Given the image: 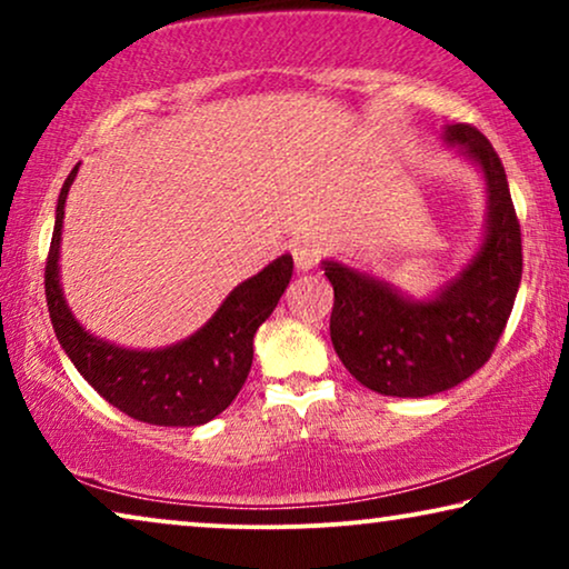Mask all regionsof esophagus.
<instances>
[{"instance_id": "esophagus-1", "label": "esophagus", "mask_w": 569, "mask_h": 569, "mask_svg": "<svg viewBox=\"0 0 569 569\" xmlns=\"http://www.w3.org/2000/svg\"><path fill=\"white\" fill-rule=\"evenodd\" d=\"M292 259H295V267L300 271H308L321 261V248L310 243V240H300V243L292 246Z\"/></svg>"}]
</instances>
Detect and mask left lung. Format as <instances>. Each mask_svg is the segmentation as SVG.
I'll return each instance as SVG.
<instances>
[{
    "label": "left lung",
    "mask_w": 569,
    "mask_h": 569,
    "mask_svg": "<svg viewBox=\"0 0 569 569\" xmlns=\"http://www.w3.org/2000/svg\"><path fill=\"white\" fill-rule=\"evenodd\" d=\"M446 139L487 181V236L469 267L438 298L417 302L376 277L323 261L333 287V349L365 388L383 396L422 399L473 376L502 337L523 274L520 222L495 147L471 123L446 127Z\"/></svg>",
    "instance_id": "8db88e82"
}]
</instances>
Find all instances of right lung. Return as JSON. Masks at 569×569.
Returning <instances> with one entry per match:
<instances>
[{"label": "right lung", "instance_id": "obj_1", "mask_svg": "<svg viewBox=\"0 0 569 569\" xmlns=\"http://www.w3.org/2000/svg\"><path fill=\"white\" fill-rule=\"evenodd\" d=\"M77 170L57 201L46 259V302L57 339L80 376L123 415L147 425L197 427L214 419L243 388L253 362V333L271 316L292 277V256H279L232 290L217 313L189 339L166 349H123L92 337L67 308L59 284V240L64 201Z\"/></svg>", "mask_w": 569, "mask_h": 569}]
</instances>
